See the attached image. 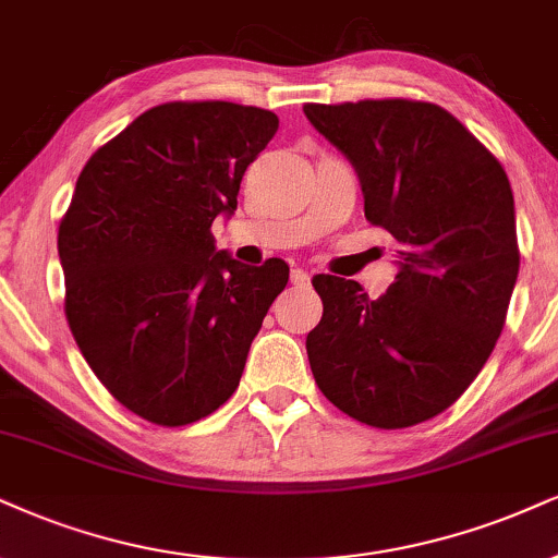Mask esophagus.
Wrapping results in <instances>:
<instances>
[{
	"instance_id": "obj_1",
	"label": "esophagus",
	"mask_w": 558,
	"mask_h": 558,
	"mask_svg": "<svg viewBox=\"0 0 558 558\" xmlns=\"http://www.w3.org/2000/svg\"><path fill=\"white\" fill-rule=\"evenodd\" d=\"M292 281L294 284H307V281H311V274H307L305 268H292Z\"/></svg>"
}]
</instances>
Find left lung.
Masks as SVG:
<instances>
[{"label":"left lung","instance_id":"1","mask_svg":"<svg viewBox=\"0 0 558 558\" xmlns=\"http://www.w3.org/2000/svg\"><path fill=\"white\" fill-rule=\"evenodd\" d=\"M352 162L364 217L396 238V281L369 300L360 281L318 274L323 318L307 333L315 383L377 429L437 416L476 380L520 271L505 168L445 108L414 100L305 106Z\"/></svg>","mask_w":558,"mask_h":558}]
</instances>
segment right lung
Wrapping results in <instances>:
<instances>
[{
    "label": "right lung",
    "mask_w": 558,
    "mask_h": 558,
    "mask_svg": "<svg viewBox=\"0 0 558 558\" xmlns=\"http://www.w3.org/2000/svg\"><path fill=\"white\" fill-rule=\"evenodd\" d=\"M271 111L165 102L89 157L59 227L66 320L98 380L136 416L183 426L235 393L290 266L240 264L211 222L238 209Z\"/></svg>",
    "instance_id": "add662e5"
}]
</instances>
